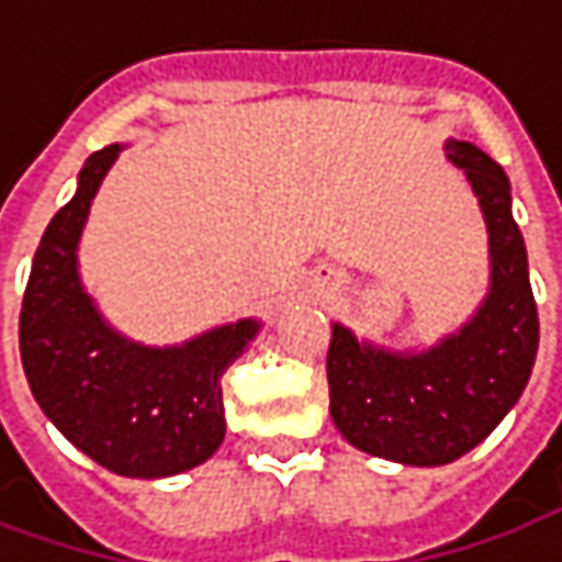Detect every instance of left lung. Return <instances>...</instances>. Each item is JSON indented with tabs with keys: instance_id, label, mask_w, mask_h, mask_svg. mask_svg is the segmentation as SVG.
I'll list each match as a JSON object with an SVG mask.
<instances>
[{
	"instance_id": "left-lung-1",
	"label": "left lung",
	"mask_w": 562,
	"mask_h": 562,
	"mask_svg": "<svg viewBox=\"0 0 562 562\" xmlns=\"http://www.w3.org/2000/svg\"><path fill=\"white\" fill-rule=\"evenodd\" d=\"M487 228V294L427 349H391L334 322L330 418L346 442L403 467H442L491 436L530 382L539 349L527 246L506 171L470 140L448 138Z\"/></svg>"
}]
</instances>
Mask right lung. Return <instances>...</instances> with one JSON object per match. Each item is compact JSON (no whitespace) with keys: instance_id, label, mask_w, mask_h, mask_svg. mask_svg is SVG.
<instances>
[{"instance_id":"add662e5","label":"right lung","mask_w":562,"mask_h":562,"mask_svg":"<svg viewBox=\"0 0 562 562\" xmlns=\"http://www.w3.org/2000/svg\"><path fill=\"white\" fill-rule=\"evenodd\" d=\"M126 144L92 153L78 189L32 258L20 310V358L44 415L68 442L126 479H165L213 458L225 439L222 376L261 330L237 318L177 346L116 330L80 280L92 198Z\"/></svg>"}]
</instances>
